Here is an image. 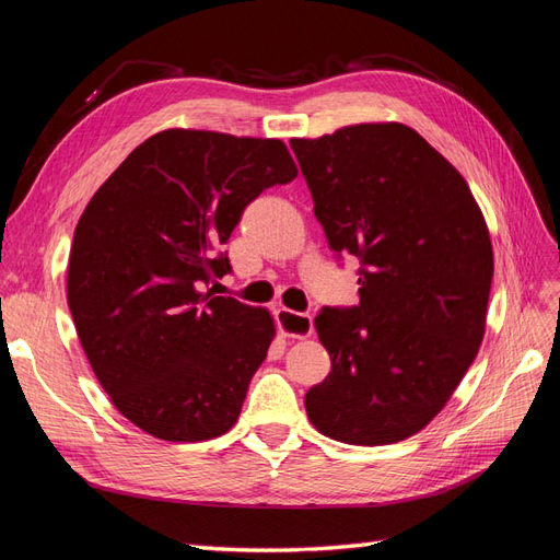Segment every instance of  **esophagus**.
<instances>
[{
  "label": "esophagus",
  "mask_w": 560,
  "mask_h": 560,
  "mask_svg": "<svg viewBox=\"0 0 560 560\" xmlns=\"http://www.w3.org/2000/svg\"><path fill=\"white\" fill-rule=\"evenodd\" d=\"M277 324L279 330L285 335V338H295V340H305L314 332V324L310 314H300V312H291L285 307L277 310Z\"/></svg>",
  "instance_id": "esophagus-1"
}]
</instances>
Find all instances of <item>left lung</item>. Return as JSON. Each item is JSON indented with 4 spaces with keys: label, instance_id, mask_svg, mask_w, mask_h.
<instances>
[{
    "label": "left lung",
    "instance_id": "left-lung-1",
    "mask_svg": "<svg viewBox=\"0 0 560 560\" xmlns=\"http://www.w3.org/2000/svg\"><path fill=\"white\" fill-rule=\"evenodd\" d=\"M291 148L328 246L357 255L359 305L324 307L330 373L305 396L312 424L349 445L418 434L474 363L492 246L467 180L404 124H357Z\"/></svg>",
    "mask_w": 560,
    "mask_h": 560
}]
</instances>
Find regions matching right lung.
Returning <instances> with one entry per match:
<instances>
[{
  "instance_id": "1",
  "label": "right lung",
  "mask_w": 560,
  "mask_h": 560,
  "mask_svg": "<svg viewBox=\"0 0 560 560\" xmlns=\"http://www.w3.org/2000/svg\"><path fill=\"white\" fill-rule=\"evenodd\" d=\"M298 175L281 140L168 129L138 145L77 222L68 305L112 404L148 434L197 443L236 422L267 357V310L203 293L232 271L246 206Z\"/></svg>"
}]
</instances>
